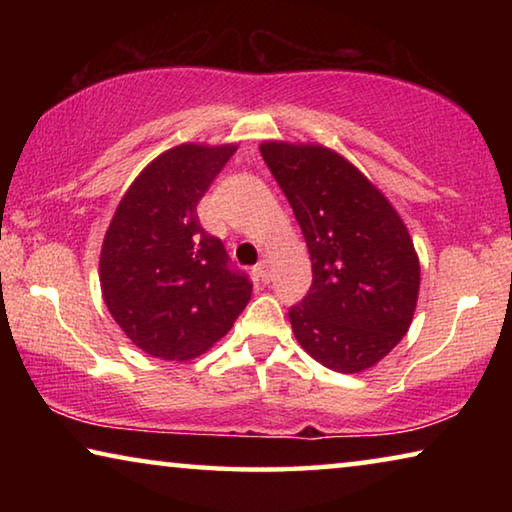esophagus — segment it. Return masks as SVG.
I'll return each instance as SVG.
<instances>
[{"instance_id": "obj_1", "label": "esophagus", "mask_w": 512, "mask_h": 512, "mask_svg": "<svg viewBox=\"0 0 512 512\" xmlns=\"http://www.w3.org/2000/svg\"><path fill=\"white\" fill-rule=\"evenodd\" d=\"M255 275L257 280H262L264 284L271 282V262H268V259H262V262L255 266Z\"/></svg>"}]
</instances>
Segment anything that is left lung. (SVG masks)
<instances>
[{
  "instance_id": "obj_1",
  "label": "left lung",
  "mask_w": 512,
  "mask_h": 512,
  "mask_svg": "<svg viewBox=\"0 0 512 512\" xmlns=\"http://www.w3.org/2000/svg\"><path fill=\"white\" fill-rule=\"evenodd\" d=\"M311 257L309 293L289 309L311 359L343 375L368 370L409 332L420 259L402 216L379 189L320 144L262 142Z\"/></svg>"
}]
</instances>
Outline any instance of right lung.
<instances>
[{"label":"right lung","instance_id":"obj_1","mask_svg":"<svg viewBox=\"0 0 512 512\" xmlns=\"http://www.w3.org/2000/svg\"><path fill=\"white\" fill-rule=\"evenodd\" d=\"M237 144H178L126 189L106 230L99 282L115 323L137 348L189 361L230 332L253 284L201 228L196 205Z\"/></svg>","mask_w":512,"mask_h":512}]
</instances>
